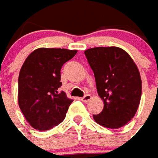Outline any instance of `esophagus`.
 Instances as JSON below:
<instances>
[{"label": "esophagus", "mask_w": 158, "mask_h": 158, "mask_svg": "<svg viewBox=\"0 0 158 158\" xmlns=\"http://www.w3.org/2000/svg\"><path fill=\"white\" fill-rule=\"evenodd\" d=\"M90 99H91V96L90 95H85L83 97L81 98V101L84 102H88L89 101H90Z\"/></svg>", "instance_id": "esophagus-1"}]
</instances>
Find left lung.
<instances>
[{
    "label": "left lung",
    "mask_w": 158,
    "mask_h": 158,
    "mask_svg": "<svg viewBox=\"0 0 158 158\" xmlns=\"http://www.w3.org/2000/svg\"><path fill=\"white\" fill-rule=\"evenodd\" d=\"M84 54L104 103L102 111L93 118L103 127L121 128L134 117L140 103L142 81L138 69L120 48H92Z\"/></svg>",
    "instance_id": "1"
}]
</instances>
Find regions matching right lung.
<instances>
[{"instance_id": "right-lung-1", "label": "right lung", "mask_w": 158, "mask_h": 158, "mask_svg": "<svg viewBox=\"0 0 158 158\" xmlns=\"http://www.w3.org/2000/svg\"><path fill=\"white\" fill-rule=\"evenodd\" d=\"M77 52L41 48L25 60L18 79V103L34 129L48 131L64 120L73 100L59 89L61 69Z\"/></svg>"}]
</instances>
